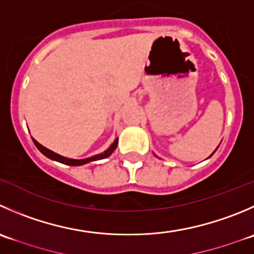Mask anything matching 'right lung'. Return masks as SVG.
<instances>
[{
    "label": "right lung",
    "instance_id": "add662e5",
    "mask_svg": "<svg viewBox=\"0 0 254 254\" xmlns=\"http://www.w3.org/2000/svg\"><path fill=\"white\" fill-rule=\"evenodd\" d=\"M33 142L34 145L37 146V149L39 150V151L42 152V154L44 155V156L49 157V159L54 160V161H58V162H62V164L64 165H70V166H80V165H84V164H88V162H92V161H97V160H102V159H107V157H109L110 155L113 154V151H114L115 149H117L118 146V137L114 140V142H113L112 145H110L109 147H108L107 150H105L104 152H102V154H98V155H94V156L92 157H88V159H80V160H75V159H68V157H64L62 156V155L59 154H56V152H53L52 150L47 149V147L42 146L41 144H39L37 140L33 139Z\"/></svg>",
    "mask_w": 254,
    "mask_h": 254
}]
</instances>
